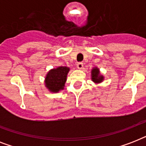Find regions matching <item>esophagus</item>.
I'll return each instance as SVG.
<instances>
[{
  "mask_svg": "<svg viewBox=\"0 0 146 146\" xmlns=\"http://www.w3.org/2000/svg\"><path fill=\"white\" fill-rule=\"evenodd\" d=\"M76 66H77L78 69H82V67H83V64H82V62H79L76 64Z\"/></svg>",
  "mask_w": 146,
  "mask_h": 146,
  "instance_id": "1",
  "label": "esophagus"
}]
</instances>
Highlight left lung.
I'll return each instance as SVG.
<instances>
[{
    "label": "left lung",
    "instance_id": "1",
    "mask_svg": "<svg viewBox=\"0 0 146 146\" xmlns=\"http://www.w3.org/2000/svg\"><path fill=\"white\" fill-rule=\"evenodd\" d=\"M92 80L96 83L102 82V80H104V76L100 74L99 69H98L97 67H95L92 70Z\"/></svg>",
    "mask_w": 146,
    "mask_h": 146
}]
</instances>
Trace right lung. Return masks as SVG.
Returning a JSON list of instances; mask_svg holds the SVG:
<instances>
[{
	"instance_id": "right-lung-1",
	"label": "right lung",
	"mask_w": 146,
	"mask_h": 146,
	"mask_svg": "<svg viewBox=\"0 0 146 146\" xmlns=\"http://www.w3.org/2000/svg\"><path fill=\"white\" fill-rule=\"evenodd\" d=\"M69 71L70 68L66 66H59L49 71L45 77V86L49 91L57 92L64 89Z\"/></svg>"
}]
</instances>
